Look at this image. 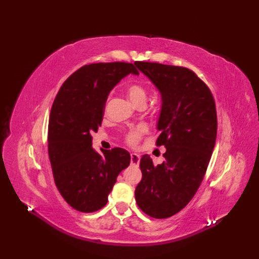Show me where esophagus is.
Masks as SVG:
<instances>
[{"mask_svg": "<svg viewBox=\"0 0 259 259\" xmlns=\"http://www.w3.org/2000/svg\"><path fill=\"white\" fill-rule=\"evenodd\" d=\"M139 162H140V156L137 153H131V163L133 165H139Z\"/></svg>", "mask_w": 259, "mask_h": 259, "instance_id": "esophagus-1", "label": "esophagus"}]
</instances>
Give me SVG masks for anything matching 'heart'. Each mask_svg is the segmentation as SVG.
<instances>
[{
	"mask_svg": "<svg viewBox=\"0 0 259 259\" xmlns=\"http://www.w3.org/2000/svg\"><path fill=\"white\" fill-rule=\"evenodd\" d=\"M127 95H128V98L131 99L132 103L136 106L138 104H142V103L146 104L147 92L144 89V86H142L138 83H132L131 85H128ZM145 131H146V128L144 125H139V126L133 128L131 132H128V134L126 135V142L132 146L136 145L138 143L140 136H142V134Z\"/></svg>",
	"mask_w": 259,
	"mask_h": 259,
	"instance_id": "1",
	"label": "heart"
}]
</instances>
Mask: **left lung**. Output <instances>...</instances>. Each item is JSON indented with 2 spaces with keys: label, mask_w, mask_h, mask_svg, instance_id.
<instances>
[{
  "label": "left lung",
  "mask_w": 259,
  "mask_h": 259,
  "mask_svg": "<svg viewBox=\"0 0 259 259\" xmlns=\"http://www.w3.org/2000/svg\"><path fill=\"white\" fill-rule=\"evenodd\" d=\"M135 65L161 93L155 144L166 148L165 161L156 166L150 155L142 156L135 199L147 215L167 218L191 201L205 175L217 135L215 100L190 69L147 61Z\"/></svg>",
  "instance_id": "obj_1"
}]
</instances>
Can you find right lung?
Returning <instances> with one entry per match:
<instances>
[{
  "mask_svg": "<svg viewBox=\"0 0 259 259\" xmlns=\"http://www.w3.org/2000/svg\"><path fill=\"white\" fill-rule=\"evenodd\" d=\"M138 74L128 62H98L81 67L61 85L49 121V155L55 184L74 209L103 208L116 177L131 163V154L113 148L99 154L92 134L104 117L109 93L127 74Z\"/></svg>",
  "mask_w": 259,
  "mask_h": 259,
  "instance_id": "add662e5",
  "label": "right lung"
}]
</instances>
